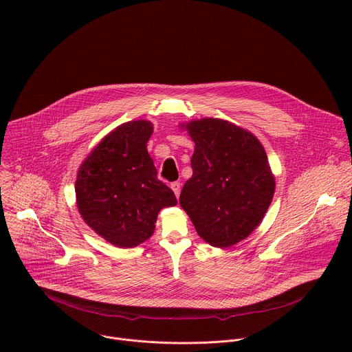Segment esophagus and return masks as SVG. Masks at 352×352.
<instances>
[{
  "label": "esophagus",
  "mask_w": 352,
  "mask_h": 352,
  "mask_svg": "<svg viewBox=\"0 0 352 352\" xmlns=\"http://www.w3.org/2000/svg\"><path fill=\"white\" fill-rule=\"evenodd\" d=\"M171 189L174 190V193H175V196L178 197L179 196V192H181V182H178V181H175V182H173L171 184Z\"/></svg>",
  "instance_id": "1"
}]
</instances>
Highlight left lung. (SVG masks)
Wrapping results in <instances>:
<instances>
[{
    "label": "left lung",
    "mask_w": 352,
    "mask_h": 352,
    "mask_svg": "<svg viewBox=\"0 0 352 352\" xmlns=\"http://www.w3.org/2000/svg\"><path fill=\"white\" fill-rule=\"evenodd\" d=\"M185 129L195 142L193 174L179 204L200 238L232 246L259 226L272 204L274 178L265 148L252 133L223 120L192 121Z\"/></svg>",
    "instance_id": "obj_1"
}]
</instances>
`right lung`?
Returning a JSON list of instances; mask_svg holds the SVG:
<instances>
[{"mask_svg": "<svg viewBox=\"0 0 352 352\" xmlns=\"http://www.w3.org/2000/svg\"><path fill=\"white\" fill-rule=\"evenodd\" d=\"M152 122H125L100 142L78 171V210L98 235L120 248L152 236L157 214L175 206L174 192L157 178L146 143Z\"/></svg>", "mask_w": 352, "mask_h": 352, "instance_id": "right-lung-1", "label": "right lung"}]
</instances>
